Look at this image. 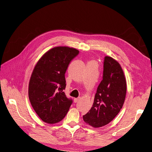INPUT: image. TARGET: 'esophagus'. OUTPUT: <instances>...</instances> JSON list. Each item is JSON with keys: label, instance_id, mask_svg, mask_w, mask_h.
I'll use <instances>...</instances> for the list:
<instances>
[{"label": "esophagus", "instance_id": "obj_1", "mask_svg": "<svg viewBox=\"0 0 152 152\" xmlns=\"http://www.w3.org/2000/svg\"><path fill=\"white\" fill-rule=\"evenodd\" d=\"M79 101V98H75V99H74V102H75V103Z\"/></svg>", "mask_w": 152, "mask_h": 152}]
</instances>
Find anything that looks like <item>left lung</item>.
<instances>
[{"instance_id": "left-lung-1", "label": "left lung", "mask_w": 152, "mask_h": 152, "mask_svg": "<svg viewBox=\"0 0 152 152\" xmlns=\"http://www.w3.org/2000/svg\"><path fill=\"white\" fill-rule=\"evenodd\" d=\"M127 83L119 62L110 56L104 62L103 79L89 112L83 116L84 122L94 128L104 126L119 113L125 101Z\"/></svg>"}]
</instances>
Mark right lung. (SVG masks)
<instances>
[{
	"label": "right lung",
	"instance_id": "right-lung-1",
	"mask_svg": "<svg viewBox=\"0 0 152 152\" xmlns=\"http://www.w3.org/2000/svg\"><path fill=\"white\" fill-rule=\"evenodd\" d=\"M79 52L72 47H54L43 54L33 69L28 97L37 115L46 123L62 121L72 104L63 91L66 87L65 73Z\"/></svg>",
	"mask_w": 152,
	"mask_h": 152
}]
</instances>
